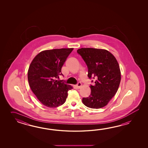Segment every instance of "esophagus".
I'll return each instance as SVG.
<instances>
[{
	"instance_id": "34e87169",
	"label": "esophagus",
	"mask_w": 148,
	"mask_h": 148,
	"mask_svg": "<svg viewBox=\"0 0 148 148\" xmlns=\"http://www.w3.org/2000/svg\"><path fill=\"white\" fill-rule=\"evenodd\" d=\"M82 86V84L81 82H78V84L75 86V87L77 88H80Z\"/></svg>"
}]
</instances>
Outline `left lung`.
I'll use <instances>...</instances> for the list:
<instances>
[{"mask_svg": "<svg viewBox=\"0 0 148 148\" xmlns=\"http://www.w3.org/2000/svg\"><path fill=\"white\" fill-rule=\"evenodd\" d=\"M88 67L89 78L95 79L90 85L91 93L83 98L82 103L91 108H101L107 105L116 94L121 75L119 63L113 54L101 49L81 48L77 50Z\"/></svg>", "mask_w": 148, "mask_h": 148, "instance_id": "obj_1", "label": "left lung"}]
</instances>
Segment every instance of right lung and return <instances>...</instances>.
<instances>
[{"instance_id": "obj_1", "label": "right lung", "mask_w": 148, "mask_h": 148, "mask_svg": "<svg viewBox=\"0 0 148 148\" xmlns=\"http://www.w3.org/2000/svg\"><path fill=\"white\" fill-rule=\"evenodd\" d=\"M73 48L41 51L32 60L27 73L30 88L44 106L54 108L65 103L71 85L54 80L62 75L61 68Z\"/></svg>"}]
</instances>
